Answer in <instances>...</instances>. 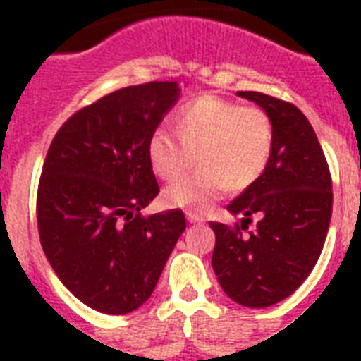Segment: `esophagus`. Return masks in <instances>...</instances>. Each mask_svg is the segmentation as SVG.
Segmentation results:
<instances>
[{
  "label": "esophagus",
  "mask_w": 361,
  "mask_h": 361,
  "mask_svg": "<svg viewBox=\"0 0 361 361\" xmlns=\"http://www.w3.org/2000/svg\"><path fill=\"white\" fill-rule=\"evenodd\" d=\"M187 221H189V223H192V225H200V223H204V217L200 214H195V212H189V214H187Z\"/></svg>",
  "instance_id": "esophagus-1"
}]
</instances>
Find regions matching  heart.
<instances>
[{
    "mask_svg": "<svg viewBox=\"0 0 361 361\" xmlns=\"http://www.w3.org/2000/svg\"><path fill=\"white\" fill-rule=\"evenodd\" d=\"M178 133L157 127L147 140L153 172L178 180L198 157L195 174L170 185L164 202L172 208L206 212L228 189H245L264 174L274 152L268 114L236 101L202 95L178 112Z\"/></svg>",
    "mask_w": 361,
    "mask_h": 361,
    "instance_id": "heart-1",
    "label": "heart"
}]
</instances>
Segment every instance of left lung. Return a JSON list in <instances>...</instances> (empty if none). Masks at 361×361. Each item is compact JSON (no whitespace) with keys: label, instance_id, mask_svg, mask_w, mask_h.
I'll return each mask as SVG.
<instances>
[{"label":"left lung","instance_id":"1","mask_svg":"<svg viewBox=\"0 0 361 361\" xmlns=\"http://www.w3.org/2000/svg\"><path fill=\"white\" fill-rule=\"evenodd\" d=\"M257 103L274 125V152L264 174L226 209L241 225L209 223L212 266L226 296L245 307H269L307 279L331 219V176L324 152L303 112L258 92H238ZM257 226L247 231L250 215Z\"/></svg>","mask_w":361,"mask_h":361}]
</instances>
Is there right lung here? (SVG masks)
<instances>
[{
	"label": "right lung",
	"mask_w": 361,
	"mask_h": 361,
	"mask_svg": "<svg viewBox=\"0 0 361 361\" xmlns=\"http://www.w3.org/2000/svg\"><path fill=\"white\" fill-rule=\"evenodd\" d=\"M180 97L178 82L121 87L71 116L54 136L37 191L42 251L87 307L135 311L152 296L181 209L142 217L159 195L147 140Z\"/></svg>",
	"instance_id": "right-lung-1"
}]
</instances>
